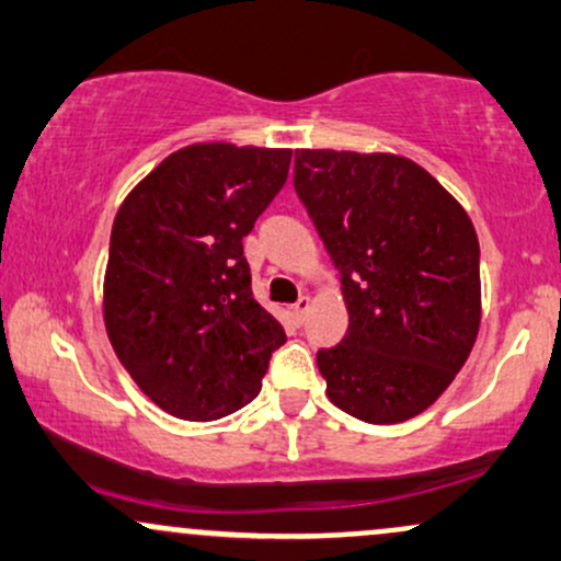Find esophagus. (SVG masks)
I'll list each match as a JSON object with an SVG mask.
<instances>
[{
  "label": "esophagus",
  "mask_w": 561,
  "mask_h": 561,
  "mask_svg": "<svg viewBox=\"0 0 561 561\" xmlns=\"http://www.w3.org/2000/svg\"><path fill=\"white\" fill-rule=\"evenodd\" d=\"M308 308H311V298H306V295H302V298H298V302H295V306H293V317L298 319V324H302V321H306Z\"/></svg>",
  "instance_id": "esophagus-1"
}]
</instances>
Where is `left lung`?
Returning <instances> with one entry per match:
<instances>
[{"instance_id":"left-lung-1","label":"left lung","mask_w":561,"mask_h":561,"mask_svg":"<svg viewBox=\"0 0 561 561\" xmlns=\"http://www.w3.org/2000/svg\"><path fill=\"white\" fill-rule=\"evenodd\" d=\"M295 192L343 282L345 337L317 353L345 414H422L467 362L480 327V244L440 184L398 156L300 150Z\"/></svg>"}]
</instances>
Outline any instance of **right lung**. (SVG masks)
I'll list each match as a JSON object with an SVG mask.
<instances>
[{
  "mask_svg": "<svg viewBox=\"0 0 561 561\" xmlns=\"http://www.w3.org/2000/svg\"><path fill=\"white\" fill-rule=\"evenodd\" d=\"M289 150L192 145L121 205L105 327L137 385L179 420L242 409L287 334L250 287L242 237L287 182Z\"/></svg>",
  "mask_w": 561,
  "mask_h": 561,
  "instance_id": "obj_1",
  "label": "right lung"
}]
</instances>
